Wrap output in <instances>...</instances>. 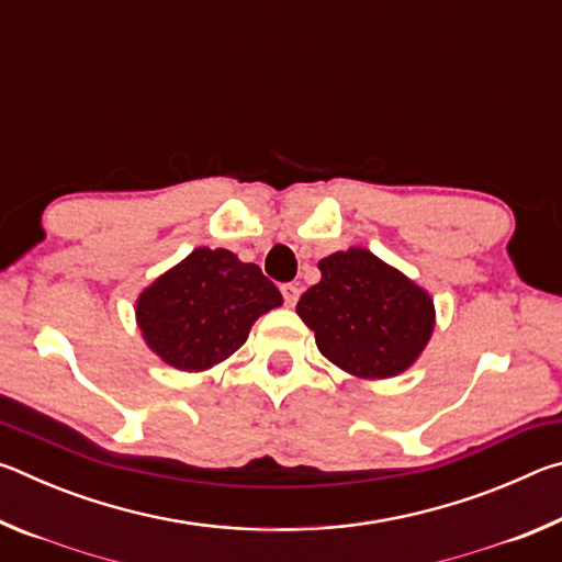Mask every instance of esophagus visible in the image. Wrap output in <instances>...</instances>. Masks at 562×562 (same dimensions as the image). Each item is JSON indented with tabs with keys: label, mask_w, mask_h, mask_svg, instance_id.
I'll use <instances>...</instances> for the list:
<instances>
[{
	"label": "esophagus",
	"mask_w": 562,
	"mask_h": 562,
	"mask_svg": "<svg viewBox=\"0 0 562 562\" xmlns=\"http://www.w3.org/2000/svg\"><path fill=\"white\" fill-rule=\"evenodd\" d=\"M280 292H282L284 304H288V307H294V302L300 300V288L294 282H282L280 284Z\"/></svg>",
	"instance_id": "obj_1"
}]
</instances>
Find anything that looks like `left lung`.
I'll use <instances>...</instances> for the list:
<instances>
[{"instance_id": "1", "label": "left lung", "mask_w": 562, "mask_h": 562, "mask_svg": "<svg viewBox=\"0 0 562 562\" xmlns=\"http://www.w3.org/2000/svg\"><path fill=\"white\" fill-rule=\"evenodd\" d=\"M322 280L302 294L297 315L331 364L361 379L402 374L434 329V302L418 284L364 247L319 260Z\"/></svg>"}]
</instances>
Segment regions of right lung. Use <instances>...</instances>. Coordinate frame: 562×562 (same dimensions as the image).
I'll list each match as a JSON object with an SVG mask.
<instances>
[{"label": "right lung", "mask_w": 562, "mask_h": 562, "mask_svg": "<svg viewBox=\"0 0 562 562\" xmlns=\"http://www.w3.org/2000/svg\"><path fill=\"white\" fill-rule=\"evenodd\" d=\"M280 304V290L258 265L223 247H198L140 292L136 317L160 359L203 372L240 349L252 322Z\"/></svg>", "instance_id": "obj_1"}]
</instances>
